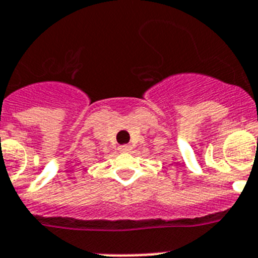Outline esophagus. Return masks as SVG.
<instances>
[{"mask_svg": "<svg viewBox=\"0 0 258 258\" xmlns=\"http://www.w3.org/2000/svg\"><path fill=\"white\" fill-rule=\"evenodd\" d=\"M118 150H120L121 153H129V151L132 150V145H122V146L118 147Z\"/></svg>", "mask_w": 258, "mask_h": 258, "instance_id": "esophagus-1", "label": "esophagus"}]
</instances>
